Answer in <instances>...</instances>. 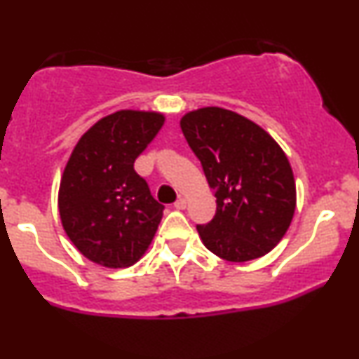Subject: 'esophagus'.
<instances>
[{
	"mask_svg": "<svg viewBox=\"0 0 359 359\" xmlns=\"http://www.w3.org/2000/svg\"><path fill=\"white\" fill-rule=\"evenodd\" d=\"M175 209H185L187 208V199H184V197H180V199L175 201Z\"/></svg>",
	"mask_w": 359,
	"mask_h": 359,
	"instance_id": "34e87169",
	"label": "esophagus"
}]
</instances>
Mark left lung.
<instances>
[{"label": "left lung", "mask_w": 359, "mask_h": 359, "mask_svg": "<svg viewBox=\"0 0 359 359\" xmlns=\"http://www.w3.org/2000/svg\"><path fill=\"white\" fill-rule=\"evenodd\" d=\"M180 128L216 197L214 219L197 226L205 248L234 263L273 250L297 205L285 151L257 123L217 106L189 111Z\"/></svg>", "instance_id": "left-lung-1"}]
</instances>
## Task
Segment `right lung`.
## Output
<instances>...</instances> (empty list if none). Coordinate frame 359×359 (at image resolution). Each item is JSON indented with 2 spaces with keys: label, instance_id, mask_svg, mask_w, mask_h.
<instances>
[{
  "label": "right lung",
  "instance_id": "obj_1",
  "mask_svg": "<svg viewBox=\"0 0 359 359\" xmlns=\"http://www.w3.org/2000/svg\"><path fill=\"white\" fill-rule=\"evenodd\" d=\"M163 123L158 111L119 109L94 123L74 147L57 203L62 228L89 262L126 269L151 245L163 205L133 163Z\"/></svg>",
  "mask_w": 359,
  "mask_h": 359
}]
</instances>
